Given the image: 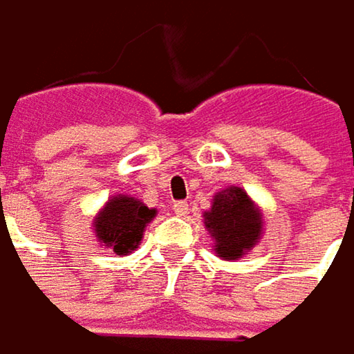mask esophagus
Here are the masks:
<instances>
[{"mask_svg":"<svg viewBox=\"0 0 354 354\" xmlns=\"http://www.w3.org/2000/svg\"><path fill=\"white\" fill-rule=\"evenodd\" d=\"M173 210H175L179 216H185V214H187V210H189V204H187L185 200H177V202L173 204Z\"/></svg>","mask_w":354,"mask_h":354,"instance_id":"34e87169","label":"esophagus"}]
</instances>
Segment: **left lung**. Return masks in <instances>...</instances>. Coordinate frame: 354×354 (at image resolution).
Here are the masks:
<instances>
[{"label": "left lung", "instance_id": "obj_1", "mask_svg": "<svg viewBox=\"0 0 354 354\" xmlns=\"http://www.w3.org/2000/svg\"><path fill=\"white\" fill-rule=\"evenodd\" d=\"M204 225L214 239V252L223 260H237L262 237V212L241 187H227L204 212Z\"/></svg>", "mask_w": 354, "mask_h": 354}]
</instances>
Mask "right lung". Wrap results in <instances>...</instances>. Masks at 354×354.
<instances>
[{
	"label": "right lung",
	"instance_id": "obj_1",
	"mask_svg": "<svg viewBox=\"0 0 354 354\" xmlns=\"http://www.w3.org/2000/svg\"><path fill=\"white\" fill-rule=\"evenodd\" d=\"M156 216L154 208L131 196H113L94 218L98 241L117 256H127L138 250L146 225Z\"/></svg>",
	"mask_w": 354,
	"mask_h": 354
}]
</instances>
